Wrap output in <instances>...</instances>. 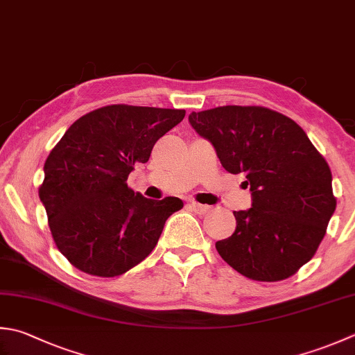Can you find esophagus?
I'll return each mask as SVG.
<instances>
[{
	"label": "esophagus",
	"mask_w": 355,
	"mask_h": 355,
	"mask_svg": "<svg viewBox=\"0 0 355 355\" xmlns=\"http://www.w3.org/2000/svg\"><path fill=\"white\" fill-rule=\"evenodd\" d=\"M191 207L193 211H196L197 214H200V215H205L206 212H209L211 211V206H207V205H200V203H197V201H192L191 203Z\"/></svg>",
	"instance_id": "34e87169"
}]
</instances>
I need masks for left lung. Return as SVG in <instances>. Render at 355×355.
<instances>
[{
    "mask_svg": "<svg viewBox=\"0 0 355 355\" xmlns=\"http://www.w3.org/2000/svg\"><path fill=\"white\" fill-rule=\"evenodd\" d=\"M223 168L245 173L252 207L234 211L237 227L215 243L229 266L248 279L294 275L320 245L336 211L332 173L298 124L261 106H221L189 115Z\"/></svg>",
    "mask_w": 355,
    "mask_h": 355,
    "instance_id": "1",
    "label": "left lung"
}]
</instances>
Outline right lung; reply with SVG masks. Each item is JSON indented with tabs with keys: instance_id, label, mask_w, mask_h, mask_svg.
<instances>
[{
	"instance_id": "obj_1",
	"label": "right lung",
	"mask_w": 355,
	"mask_h": 355,
	"mask_svg": "<svg viewBox=\"0 0 355 355\" xmlns=\"http://www.w3.org/2000/svg\"><path fill=\"white\" fill-rule=\"evenodd\" d=\"M186 110L110 104L78 118L44 163L40 200L58 251L89 275L116 277L157 246L177 197L144 198L128 186Z\"/></svg>"
}]
</instances>
